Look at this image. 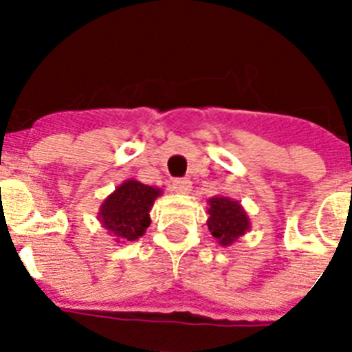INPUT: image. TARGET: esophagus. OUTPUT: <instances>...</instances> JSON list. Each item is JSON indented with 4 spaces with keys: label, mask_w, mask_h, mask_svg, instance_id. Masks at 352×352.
I'll use <instances>...</instances> for the list:
<instances>
[{
    "label": "esophagus",
    "mask_w": 352,
    "mask_h": 352,
    "mask_svg": "<svg viewBox=\"0 0 352 352\" xmlns=\"http://www.w3.org/2000/svg\"><path fill=\"white\" fill-rule=\"evenodd\" d=\"M170 188H173L176 194H188V192L192 190V183L190 179L186 178H176L173 182V185H170Z\"/></svg>",
    "instance_id": "esophagus-1"
}]
</instances>
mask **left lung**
<instances>
[{"label": "left lung", "mask_w": 352, "mask_h": 352, "mask_svg": "<svg viewBox=\"0 0 352 352\" xmlns=\"http://www.w3.org/2000/svg\"><path fill=\"white\" fill-rule=\"evenodd\" d=\"M208 229L219 239L220 245H231L248 229V217L239 203L229 197H213L208 201Z\"/></svg>", "instance_id": "8db88e82"}]
</instances>
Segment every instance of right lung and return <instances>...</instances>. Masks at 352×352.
Returning a JSON list of instances; mask_svg holds the SVG:
<instances>
[{"instance_id":"1","label":"right lung","mask_w":352,"mask_h":352,"mask_svg":"<svg viewBox=\"0 0 352 352\" xmlns=\"http://www.w3.org/2000/svg\"><path fill=\"white\" fill-rule=\"evenodd\" d=\"M162 192L155 186L129 179L109 195L100 208V222L116 239L133 241L144 234L149 226V210Z\"/></svg>"}]
</instances>
